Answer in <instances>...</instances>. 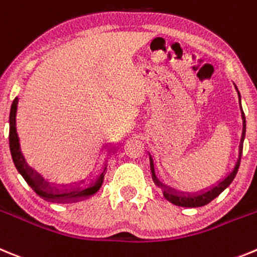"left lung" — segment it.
Listing matches in <instances>:
<instances>
[{
  "instance_id": "left-lung-1",
  "label": "left lung",
  "mask_w": 257,
  "mask_h": 257,
  "mask_svg": "<svg viewBox=\"0 0 257 257\" xmlns=\"http://www.w3.org/2000/svg\"><path fill=\"white\" fill-rule=\"evenodd\" d=\"M237 89V87H235ZM238 92V89H237ZM238 97H239V103H241V96H239V92H238ZM241 114H242V120H243V128H242V137H241V145H239V156H238L237 164H235L233 172L230 173L225 179H223L218 186L212 187L211 189H207L205 192H201V193H195V195H184L183 192L182 193H178L175 189L170 188V187H166L165 184H163L160 180L157 179L156 175H155V169H154V161H152L151 156H150V166H151V173H152V179H154L155 183L159 187H163L164 191V197L169 201V202L174 203L177 206H183V207H200L203 206V205H207L210 201L214 200L215 197H218L221 192L229 186L230 183L234 179L235 174L238 172V168H239V163H241V155H242V149H243V140H244V134H246V119H244V112L242 110L241 106Z\"/></svg>"
}]
</instances>
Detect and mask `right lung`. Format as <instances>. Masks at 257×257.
Wrapping results in <instances>:
<instances>
[{"mask_svg": "<svg viewBox=\"0 0 257 257\" xmlns=\"http://www.w3.org/2000/svg\"><path fill=\"white\" fill-rule=\"evenodd\" d=\"M18 97L13 101V105H11V111H10V133H9V141H10V151L11 156H13V161L15 164L18 172L22 174V177L24 178L25 182H27L29 186L33 188V191L36 192L37 195H39L41 197L46 198V200L51 201H70V200H78V198L82 197H88V196L96 193L100 187L102 186L103 182V174H105L106 165L103 168V172L101 173V175L98 177V179L91 184V187L84 189L75 188L71 189V191H65L60 192L57 188H52L50 187V184L47 182H45L42 177L39 174L34 175V172L32 170L29 166L27 165L24 160V156L22 155L20 151V145H19V137H18V133H16V110H18ZM80 183H84V180H82Z\"/></svg>", "mask_w": 257, "mask_h": 257, "instance_id": "obj_1", "label": "right lung"}]
</instances>
